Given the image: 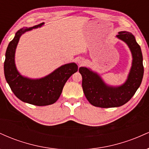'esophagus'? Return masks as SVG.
Here are the masks:
<instances>
[{"mask_svg": "<svg viewBox=\"0 0 149 149\" xmlns=\"http://www.w3.org/2000/svg\"><path fill=\"white\" fill-rule=\"evenodd\" d=\"M78 64L79 65H82L83 64V63L85 62V59H83V58H80V59H78Z\"/></svg>", "mask_w": 149, "mask_h": 149, "instance_id": "34e87169", "label": "esophagus"}]
</instances>
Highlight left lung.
Listing matches in <instances>:
<instances>
[{
	"instance_id": "1",
	"label": "left lung",
	"mask_w": 149,
	"mask_h": 149,
	"mask_svg": "<svg viewBox=\"0 0 149 149\" xmlns=\"http://www.w3.org/2000/svg\"><path fill=\"white\" fill-rule=\"evenodd\" d=\"M116 38L127 44L132 57L130 70L123 84L118 86L109 85L98 73L90 68L85 66L79 68V72L83 78V92L88 102L95 107L111 108L123 106L134 96L142 81V53L134 35L130 32L120 31Z\"/></svg>"
}]
</instances>
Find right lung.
Listing matches in <instances>:
<instances>
[{
    "instance_id": "obj_1",
    "label": "right lung",
    "mask_w": 149,
    "mask_h": 149,
    "mask_svg": "<svg viewBox=\"0 0 149 149\" xmlns=\"http://www.w3.org/2000/svg\"><path fill=\"white\" fill-rule=\"evenodd\" d=\"M44 23L17 31L10 42L6 52L4 74L7 83L19 100L36 106H47L55 103L60 97L63 88L71 75L78 71L76 63L59 66L52 73L40 78H29L22 76L15 64V52L22 35L33 29L41 27Z\"/></svg>"
}]
</instances>
